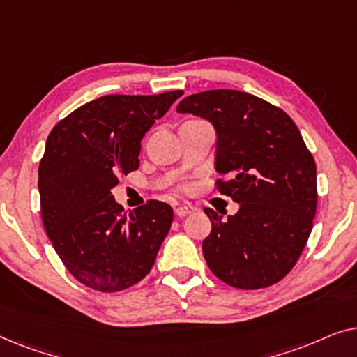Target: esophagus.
I'll list each match as a JSON object with an SVG mask.
<instances>
[{"label":"esophagus","mask_w":357,"mask_h":357,"mask_svg":"<svg viewBox=\"0 0 357 357\" xmlns=\"http://www.w3.org/2000/svg\"><path fill=\"white\" fill-rule=\"evenodd\" d=\"M193 213V208L192 206H178L175 208V216L178 218H183V216H188V214Z\"/></svg>","instance_id":"1"}]
</instances>
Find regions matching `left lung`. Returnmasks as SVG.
Returning <instances> with one entry per match:
<instances>
[{"instance_id": "8db88e82", "label": "left lung", "mask_w": 357, "mask_h": 357, "mask_svg": "<svg viewBox=\"0 0 357 357\" xmlns=\"http://www.w3.org/2000/svg\"><path fill=\"white\" fill-rule=\"evenodd\" d=\"M178 114L216 130V180L241 204L222 221L211 208L203 255L219 280L238 289L281 281L299 260L317 211V167L294 121L280 107L247 92L204 91L177 105Z\"/></svg>"}]
</instances>
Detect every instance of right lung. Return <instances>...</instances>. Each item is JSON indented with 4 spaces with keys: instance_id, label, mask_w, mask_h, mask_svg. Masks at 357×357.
<instances>
[{
    "instance_id": "right-lung-1",
    "label": "right lung",
    "mask_w": 357,
    "mask_h": 357,
    "mask_svg": "<svg viewBox=\"0 0 357 357\" xmlns=\"http://www.w3.org/2000/svg\"><path fill=\"white\" fill-rule=\"evenodd\" d=\"M182 94L99 97L48 135L38 165L43 227L66 270L91 289L123 291L154 265L172 208L149 199L126 216L112 188L139 167L141 139Z\"/></svg>"
}]
</instances>
